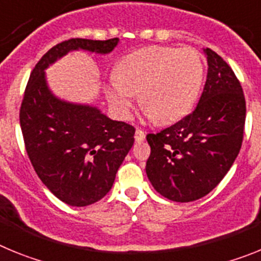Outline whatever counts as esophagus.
Returning a JSON list of instances; mask_svg holds the SVG:
<instances>
[{"label": "esophagus", "mask_w": 261, "mask_h": 261, "mask_svg": "<svg viewBox=\"0 0 261 261\" xmlns=\"http://www.w3.org/2000/svg\"><path fill=\"white\" fill-rule=\"evenodd\" d=\"M135 140L136 142H142L145 140V132L141 129H137L135 133Z\"/></svg>", "instance_id": "obj_1"}]
</instances>
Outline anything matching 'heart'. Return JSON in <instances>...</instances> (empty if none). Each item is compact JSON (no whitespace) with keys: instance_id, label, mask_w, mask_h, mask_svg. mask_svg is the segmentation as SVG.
Masks as SVG:
<instances>
[{"instance_id":"1","label":"heart","mask_w":261,"mask_h":261,"mask_svg":"<svg viewBox=\"0 0 261 261\" xmlns=\"http://www.w3.org/2000/svg\"><path fill=\"white\" fill-rule=\"evenodd\" d=\"M204 81V64L192 48H138L125 55L110 78L107 99L120 116L128 117L140 94L146 114L171 124L190 114Z\"/></svg>"}]
</instances>
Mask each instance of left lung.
Masks as SVG:
<instances>
[{
  "label": "left lung",
  "instance_id": "1",
  "mask_svg": "<svg viewBox=\"0 0 261 261\" xmlns=\"http://www.w3.org/2000/svg\"><path fill=\"white\" fill-rule=\"evenodd\" d=\"M208 74L192 114L146 140V175L154 190L176 202L199 200L214 190L238 156L246 121L239 81L214 50L204 49Z\"/></svg>",
  "mask_w": 261,
  "mask_h": 261
}]
</instances>
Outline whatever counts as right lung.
I'll use <instances>...</instances> for the list:
<instances>
[{"mask_svg": "<svg viewBox=\"0 0 261 261\" xmlns=\"http://www.w3.org/2000/svg\"><path fill=\"white\" fill-rule=\"evenodd\" d=\"M119 39H70L50 48L30 75L19 121L36 174L57 199L87 206L103 199L135 142V128L94 105L68 102L52 93L45 70L73 50L107 55Z\"/></svg>", "mask_w": 261, "mask_h": 261, "instance_id": "add662e5", "label": "right lung"}]
</instances>
